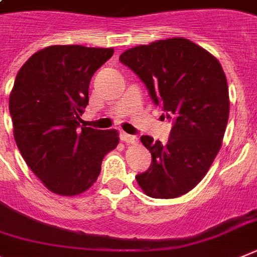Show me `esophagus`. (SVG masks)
<instances>
[{"instance_id": "esophagus-1", "label": "esophagus", "mask_w": 257, "mask_h": 257, "mask_svg": "<svg viewBox=\"0 0 257 257\" xmlns=\"http://www.w3.org/2000/svg\"><path fill=\"white\" fill-rule=\"evenodd\" d=\"M120 140L122 142H125V144H137L138 142V138L136 136H131V135H126L124 132L120 133Z\"/></svg>"}]
</instances>
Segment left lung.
Here are the masks:
<instances>
[{"instance_id":"8db88e82","label":"left lung","mask_w":257,"mask_h":257,"mask_svg":"<svg viewBox=\"0 0 257 257\" xmlns=\"http://www.w3.org/2000/svg\"><path fill=\"white\" fill-rule=\"evenodd\" d=\"M120 62L145 82L163 119L173 122L167 144L142 136L150 168L136 176L146 195L172 199L202 181L220 151L229 119V89L220 62L182 37L128 49Z\"/></svg>"}]
</instances>
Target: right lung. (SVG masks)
Masks as SVG:
<instances>
[{
    "mask_svg": "<svg viewBox=\"0 0 257 257\" xmlns=\"http://www.w3.org/2000/svg\"><path fill=\"white\" fill-rule=\"evenodd\" d=\"M112 54L113 49L53 45L17 73L9 99L15 142L33 173L58 195L88 190L104 155L119 144L116 129L81 125L91 76Z\"/></svg>",
    "mask_w": 257,
    "mask_h": 257,
    "instance_id": "add662e5",
    "label": "right lung"
}]
</instances>
